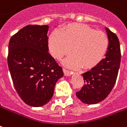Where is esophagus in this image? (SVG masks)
Returning a JSON list of instances; mask_svg holds the SVG:
<instances>
[{
	"label": "esophagus",
	"instance_id": "obj_1",
	"mask_svg": "<svg viewBox=\"0 0 127 127\" xmlns=\"http://www.w3.org/2000/svg\"><path fill=\"white\" fill-rule=\"evenodd\" d=\"M63 71L64 73V75H66V76H69V75H71L73 73L72 71H70V70H67L66 68H63Z\"/></svg>",
	"mask_w": 127,
	"mask_h": 127
}]
</instances>
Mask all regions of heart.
I'll return each instance as SVG.
<instances>
[{
  "instance_id": "obj_1",
  "label": "heart",
  "mask_w": 127,
  "mask_h": 127,
  "mask_svg": "<svg viewBox=\"0 0 127 127\" xmlns=\"http://www.w3.org/2000/svg\"><path fill=\"white\" fill-rule=\"evenodd\" d=\"M109 38L104 32L95 31L88 25L72 23L53 32L48 39L51 55L61 59L71 52L73 55L65 63L71 67L89 69L96 66L108 51Z\"/></svg>"
}]
</instances>
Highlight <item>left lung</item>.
Listing matches in <instances>:
<instances>
[{
  "mask_svg": "<svg viewBox=\"0 0 127 127\" xmlns=\"http://www.w3.org/2000/svg\"><path fill=\"white\" fill-rule=\"evenodd\" d=\"M109 40L105 58L91 70L82 74L85 85L76 95L86 104H96L109 95L117 81L121 63V48L117 36L106 28Z\"/></svg>",
  "mask_w": 127,
  "mask_h": 127,
  "instance_id": "8db88e82",
  "label": "left lung"
}]
</instances>
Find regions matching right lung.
<instances>
[{
    "instance_id": "add662e5",
    "label": "right lung",
    "mask_w": 127,
    "mask_h": 127,
    "mask_svg": "<svg viewBox=\"0 0 127 127\" xmlns=\"http://www.w3.org/2000/svg\"><path fill=\"white\" fill-rule=\"evenodd\" d=\"M48 25H29L10 38L7 62L13 85L31 106L49 102L63 71L48 52Z\"/></svg>"
}]
</instances>
